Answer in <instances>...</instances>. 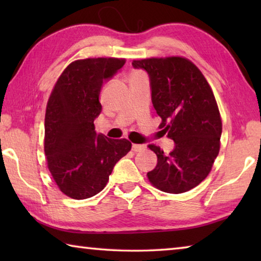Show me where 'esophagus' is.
Masks as SVG:
<instances>
[{
    "mask_svg": "<svg viewBox=\"0 0 261 261\" xmlns=\"http://www.w3.org/2000/svg\"><path fill=\"white\" fill-rule=\"evenodd\" d=\"M146 149V146L145 145H139V144H134L132 145V151L134 152H141Z\"/></svg>",
    "mask_w": 261,
    "mask_h": 261,
    "instance_id": "obj_1",
    "label": "esophagus"
}]
</instances>
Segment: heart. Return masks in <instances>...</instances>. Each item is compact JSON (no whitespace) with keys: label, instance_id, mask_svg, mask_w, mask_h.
Listing matches in <instances>:
<instances>
[{"label":"heart","instance_id":"heart-1","mask_svg":"<svg viewBox=\"0 0 261 261\" xmlns=\"http://www.w3.org/2000/svg\"><path fill=\"white\" fill-rule=\"evenodd\" d=\"M141 74H144L143 72H140V71H136V72H134L131 74V76H141Z\"/></svg>","mask_w":261,"mask_h":261}]
</instances>
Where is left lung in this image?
<instances>
[{
	"mask_svg": "<svg viewBox=\"0 0 261 261\" xmlns=\"http://www.w3.org/2000/svg\"><path fill=\"white\" fill-rule=\"evenodd\" d=\"M149 76L152 102L160 129L175 141L169 154L154 144L158 163L147 177L168 193H183L200 184L220 151L222 121L212 87L196 64L182 56L134 60Z\"/></svg>",
	"mask_w": 261,
	"mask_h": 261,
	"instance_id": "obj_1",
	"label": "left lung"
}]
</instances>
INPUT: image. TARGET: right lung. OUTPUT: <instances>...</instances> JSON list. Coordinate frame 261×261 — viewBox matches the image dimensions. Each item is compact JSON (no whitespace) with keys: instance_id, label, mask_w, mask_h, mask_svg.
I'll list each match as a JSON object with an SVG mask.
<instances>
[{"instance_id":"right-lung-1","label":"right lung","mask_w":261,"mask_h":261,"mask_svg":"<svg viewBox=\"0 0 261 261\" xmlns=\"http://www.w3.org/2000/svg\"><path fill=\"white\" fill-rule=\"evenodd\" d=\"M125 59L90 57L70 63L57 79L45 116V155L53 179L65 196L86 199L107 185L114 166L131 149L127 139L96 135L105 79Z\"/></svg>"}]
</instances>
